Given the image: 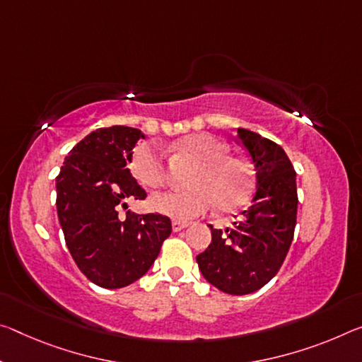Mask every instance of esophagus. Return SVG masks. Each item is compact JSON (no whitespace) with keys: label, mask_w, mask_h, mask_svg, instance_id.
<instances>
[{"label":"esophagus","mask_w":362,"mask_h":362,"mask_svg":"<svg viewBox=\"0 0 362 362\" xmlns=\"http://www.w3.org/2000/svg\"><path fill=\"white\" fill-rule=\"evenodd\" d=\"M188 227V222H183V221H172V230L174 232H180L183 228Z\"/></svg>","instance_id":"obj_1"}]
</instances>
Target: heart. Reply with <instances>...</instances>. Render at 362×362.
<instances>
[{
    "label": "heart",
    "instance_id": "obj_1",
    "mask_svg": "<svg viewBox=\"0 0 362 362\" xmlns=\"http://www.w3.org/2000/svg\"><path fill=\"white\" fill-rule=\"evenodd\" d=\"M180 148L198 160L190 177L192 188L158 193L150 199L159 214L177 221L193 219L217 203L221 209L242 204L251 192V172L246 160L228 154L226 141L199 132L180 140ZM132 170L146 188H159L165 182L163 153L153 143H141L132 154Z\"/></svg>",
    "mask_w": 362,
    "mask_h": 362
}]
</instances>
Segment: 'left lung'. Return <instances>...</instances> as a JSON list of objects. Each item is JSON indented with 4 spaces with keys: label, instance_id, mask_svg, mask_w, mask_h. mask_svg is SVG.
<instances>
[{
    "label": "left lung",
    "instance_id": "left-lung-1",
    "mask_svg": "<svg viewBox=\"0 0 362 362\" xmlns=\"http://www.w3.org/2000/svg\"><path fill=\"white\" fill-rule=\"evenodd\" d=\"M237 140L253 164L256 190L230 228L211 227V245L197 262L217 290L248 295L279 272L290 250L298 209L296 172L275 141L242 127H237Z\"/></svg>",
    "mask_w": 362,
    "mask_h": 362
}]
</instances>
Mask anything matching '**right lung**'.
<instances>
[{
	"mask_svg": "<svg viewBox=\"0 0 362 362\" xmlns=\"http://www.w3.org/2000/svg\"><path fill=\"white\" fill-rule=\"evenodd\" d=\"M141 130L98 129L69 151L56 177V208L66 245L77 267L103 288H122L141 279L172 232L160 214L127 212L129 199L146 193L129 169Z\"/></svg>",
	"mask_w": 362,
	"mask_h": 362,
	"instance_id": "right-lung-1",
	"label": "right lung"
}]
</instances>
